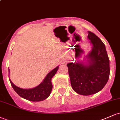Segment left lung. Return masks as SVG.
I'll list each match as a JSON object with an SVG mask.
<instances>
[{
  "instance_id": "1",
  "label": "left lung",
  "mask_w": 120,
  "mask_h": 120,
  "mask_svg": "<svg viewBox=\"0 0 120 120\" xmlns=\"http://www.w3.org/2000/svg\"><path fill=\"white\" fill-rule=\"evenodd\" d=\"M88 38L93 44L87 55L88 63L67 64L73 89L82 95L94 94L102 90L109 77V60L104 44L98 37L89 31Z\"/></svg>"
}]
</instances>
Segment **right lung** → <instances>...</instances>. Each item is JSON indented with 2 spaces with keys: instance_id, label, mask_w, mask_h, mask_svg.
I'll list each match as a JSON object with an SVG mask.
<instances>
[{
  "instance_id": "right-lung-1",
  "label": "right lung",
  "mask_w": 120,
  "mask_h": 120,
  "mask_svg": "<svg viewBox=\"0 0 120 120\" xmlns=\"http://www.w3.org/2000/svg\"><path fill=\"white\" fill-rule=\"evenodd\" d=\"M59 69L57 67L47 75L46 78L40 85L31 89H23L15 86L11 80L12 87L16 93L24 99L32 101H40L45 100L50 95L52 89L51 78L54 76Z\"/></svg>"
}]
</instances>
